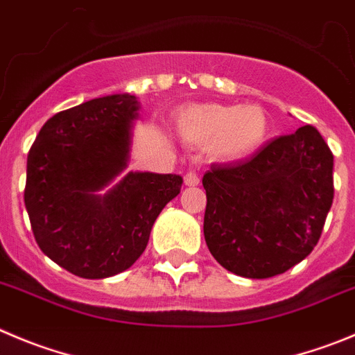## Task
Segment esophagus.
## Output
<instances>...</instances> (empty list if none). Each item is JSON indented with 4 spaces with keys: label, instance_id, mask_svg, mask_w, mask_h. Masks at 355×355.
<instances>
[{
    "label": "esophagus",
    "instance_id": "obj_1",
    "mask_svg": "<svg viewBox=\"0 0 355 355\" xmlns=\"http://www.w3.org/2000/svg\"><path fill=\"white\" fill-rule=\"evenodd\" d=\"M184 182H185V185H189V187H194V185L200 184V177L196 175V171L189 170L187 173L184 175Z\"/></svg>",
    "mask_w": 355,
    "mask_h": 355
}]
</instances>
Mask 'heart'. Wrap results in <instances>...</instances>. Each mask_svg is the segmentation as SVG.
Returning <instances> with one entry per match:
<instances>
[{
    "mask_svg": "<svg viewBox=\"0 0 355 355\" xmlns=\"http://www.w3.org/2000/svg\"><path fill=\"white\" fill-rule=\"evenodd\" d=\"M182 137L194 145H208L220 161H243L256 154L270 135V121L259 105L201 103L178 114Z\"/></svg>",
    "mask_w": 355,
    "mask_h": 355,
    "instance_id": "obj_1",
    "label": "heart"
}]
</instances>
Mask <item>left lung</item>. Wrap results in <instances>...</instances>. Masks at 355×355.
<instances>
[{
    "instance_id": "left-lung-1",
    "label": "left lung",
    "mask_w": 355,
    "mask_h": 355,
    "mask_svg": "<svg viewBox=\"0 0 355 355\" xmlns=\"http://www.w3.org/2000/svg\"><path fill=\"white\" fill-rule=\"evenodd\" d=\"M203 233L220 266L270 278L301 263L333 205V154L313 125L278 137L247 161L211 166Z\"/></svg>"
}]
</instances>
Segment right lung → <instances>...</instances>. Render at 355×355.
I'll list each match as a JSON object with an SVG mask.
<instances>
[{"mask_svg": "<svg viewBox=\"0 0 355 355\" xmlns=\"http://www.w3.org/2000/svg\"><path fill=\"white\" fill-rule=\"evenodd\" d=\"M138 101L112 94L59 112L28 154L24 203L42 252L82 278H107L144 254L161 210L180 193V175L129 171Z\"/></svg>", "mask_w": 355, "mask_h": 355, "instance_id": "obj_1", "label": "right lung"}]
</instances>
